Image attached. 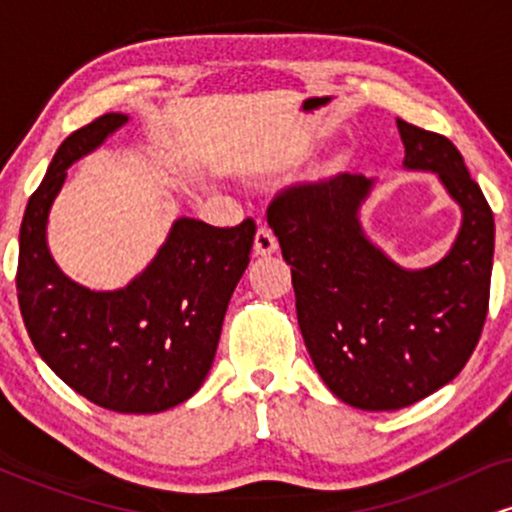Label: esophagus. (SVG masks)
Returning <instances> with one entry per match:
<instances>
[{
    "instance_id": "esophagus-1",
    "label": "esophagus",
    "mask_w": 512,
    "mask_h": 512,
    "mask_svg": "<svg viewBox=\"0 0 512 512\" xmlns=\"http://www.w3.org/2000/svg\"><path fill=\"white\" fill-rule=\"evenodd\" d=\"M276 236L272 233V228L260 226L255 233V255H272L276 250Z\"/></svg>"
}]
</instances>
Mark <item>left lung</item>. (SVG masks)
Returning a JSON list of instances; mask_svg holds the SVG:
<instances>
[{
  "label": "left lung",
  "instance_id": "obj_1",
  "mask_svg": "<svg viewBox=\"0 0 512 512\" xmlns=\"http://www.w3.org/2000/svg\"><path fill=\"white\" fill-rule=\"evenodd\" d=\"M397 129L404 168L436 173L462 209L440 262L404 269L370 243L358 221L373 190L363 175L291 185L267 209L291 264L305 349L332 395L366 411L409 407L457 378L489 313V202L450 139L404 120Z\"/></svg>",
  "mask_w": 512,
  "mask_h": 512
}]
</instances>
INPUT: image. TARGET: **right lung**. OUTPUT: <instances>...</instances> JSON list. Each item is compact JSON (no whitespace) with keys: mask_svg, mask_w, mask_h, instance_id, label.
I'll return each mask as SVG.
<instances>
[{"mask_svg":"<svg viewBox=\"0 0 512 512\" xmlns=\"http://www.w3.org/2000/svg\"><path fill=\"white\" fill-rule=\"evenodd\" d=\"M127 120L101 115L60 144L23 214L16 291L35 351L72 390L120 414H158L207 378L257 228L252 219L233 228L178 219L149 267L117 291L62 274L45 236L52 202L67 168Z\"/></svg>","mask_w":512,"mask_h":512,"instance_id":"obj_1","label":"right lung"}]
</instances>
